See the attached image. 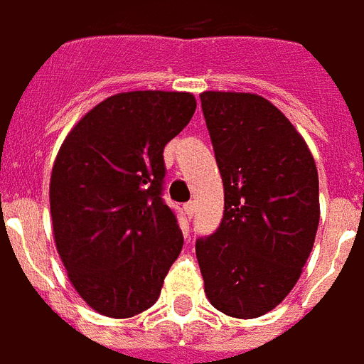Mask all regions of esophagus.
<instances>
[{
    "mask_svg": "<svg viewBox=\"0 0 364 364\" xmlns=\"http://www.w3.org/2000/svg\"><path fill=\"white\" fill-rule=\"evenodd\" d=\"M184 210H186V214H188V218H193V214H196V203H193V200H190V203H186L184 205Z\"/></svg>",
    "mask_w": 364,
    "mask_h": 364,
    "instance_id": "esophagus-1",
    "label": "esophagus"
}]
</instances>
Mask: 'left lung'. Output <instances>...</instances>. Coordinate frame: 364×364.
<instances>
[{
    "label": "left lung",
    "mask_w": 364,
    "mask_h": 364,
    "mask_svg": "<svg viewBox=\"0 0 364 364\" xmlns=\"http://www.w3.org/2000/svg\"><path fill=\"white\" fill-rule=\"evenodd\" d=\"M223 218L196 254L212 306L259 318L297 284L319 223L318 168L291 122L255 94L205 92Z\"/></svg>",
    "instance_id": "left-lung-1"
}]
</instances>
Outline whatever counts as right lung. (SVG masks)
Returning <instances> with one entry per match:
<instances>
[{"instance_id": "add662e5", "label": "right lung", "mask_w": 364, "mask_h": 364, "mask_svg": "<svg viewBox=\"0 0 364 364\" xmlns=\"http://www.w3.org/2000/svg\"><path fill=\"white\" fill-rule=\"evenodd\" d=\"M186 92L116 94L63 141L50 176L58 254L95 312L132 318L158 301L184 237L164 200V148L196 112Z\"/></svg>"}]
</instances>
